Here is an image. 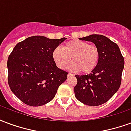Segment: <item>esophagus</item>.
<instances>
[{
    "instance_id": "1",
    "label": "esophagus",
    "mask_w": 131,
    "mask_h": 131,
    "mask_svg": "<svg viewBox=\"0 0 131 131\" xmlns=\"http://www.w3.org/2000/svg\"><path fill=\"white\" fill-rule=\"evenodd\" d=\"M67 76H68V77H73L74 75H73V74H71V73H69Z\"/></svg>"
}]
</instances>
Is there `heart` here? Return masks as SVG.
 <instances>
[{
    "instance_id": "obj_1",
    "label": "heart",
    "mask_w": 131,
    "mask_h": 131,
    "mask_svg": "<svg viewBox=\"0 0 131 131\" xmlns=\"http://www.w3.org/2000/svg\"><path fill=\"white\" fill-rule=\"evenodd\" d=\"M52 59L58 68L64 69L72 62L71 69L88 74L96 68L100 61V50L95 45L79 40L67 43L62 48H56L52 52Z\"/></svg>"
}]
</instances>
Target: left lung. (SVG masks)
<instances>
[{"label": "left lung", "mask_w": 131, "mask_h": 131, "mask_svg": "<svg viewBox=\"0 0 131 131\" xmlns=\"http://www.w3.org/2000/svg\"><path fill=\"white\" fill-rule=\"evenodd\" d=\"M80 40L91 41L100 50L97 67L90 74L76 75L75 97L88 106H98L107 102L121 85L124 58L117 44L104 36L90 35Z\"/></svg>", "instance_id": "left-lung-1"}]
</instances>
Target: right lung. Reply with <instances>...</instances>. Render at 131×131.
<instances>
[{"label":"right lung","instance_id":"add662e5","mask_svg":"<svg viewBox=\"0 0 131 131\" xmlns=\"http://www.w3.org/2000/svg\"><path fill=\"white\" fill-rule=\"evenodd\" d=\"M65 39L34 36L15 46L7 59V82L24 104L38 107L51 101L67 79L68 72L58 68L52 56Z\"/></svg>","mask_w":131,"mask_h":131}]
</instances>
